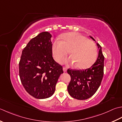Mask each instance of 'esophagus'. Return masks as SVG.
<instances>
[{
    "label": "esophagus",
    "mask_w": 122,
    "mask_h": 122,
    "mask_svg": "<svg viewBox=\"0 0 122 122\" xmlns=\"http://www.w3.org/2000/svg\"><path fill=\"white\" fill-rule=\"evenodd\" d=\"M63 71H64V72H66V71H67V68H66V67H63Z\"/></svg>",
    "instance_id": "esophagus-1"
}]
</instances>
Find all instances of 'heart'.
Here are the masks:
<instances>
[{
	"mask_svg": "<svg viewBox=\"0 0 122 122\" xmlns=\"http://www.w3.org/2000/svg\"><path fill=\"white\" fill-rule=\"evenodd\" d=\"M69 53L71 56L63 59L65 64L75 63L78 68H86L95 62L97 50L92 41L77 33H69L63 36L62 41L57 39L52 47L54 59L60 62L63 57Z\"/></svg>",
	"mask_w": 122,
	"mask_h": 122,
	"instance_id": "1",
	"label": "heart"
}]
</instances>
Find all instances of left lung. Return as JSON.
<instances>
[{
	"label": "left lung",
	"instance_id": "1",
	"mask_svg": "<svg viewBox=\"0 0 122 122\" xmlns=\"http://www.w3.org/2000/svg\"><path fill=\"white\" fill-rule=\"evenodd\" d=\"M97 45L99 48L98 58L90 68L83 70L67 69L71 77L67 89L72 97L79 100L88 99L96 93L101 85L104 75V57L100 45L97 43Z\"/></svg>",
	"mask_w": 122,
	"mask_h": 122
}]
</instances>
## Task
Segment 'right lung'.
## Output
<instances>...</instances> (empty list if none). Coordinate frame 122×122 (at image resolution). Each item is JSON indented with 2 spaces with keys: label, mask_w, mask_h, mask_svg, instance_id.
Masks as SVG:
<instances>
[{
  "label": "right lung",
  "mask_w": 122,
  "mask_h": 122,
  "mask_svg": "<svg viewBox=\"0 0 122 122\" xmlns=\"http://www.w3.org/2000/svg\"><path fill=\"white\" fill-rule=\"evenodd\" d=\"M51 35L42 32L32 38L22 51L19 74L22 85L31 96L37 99L53 95L63 67L52 57Z\"/></svg>",
  "instance_id": "right-lung-1"
}]
</instances>
